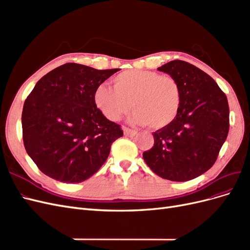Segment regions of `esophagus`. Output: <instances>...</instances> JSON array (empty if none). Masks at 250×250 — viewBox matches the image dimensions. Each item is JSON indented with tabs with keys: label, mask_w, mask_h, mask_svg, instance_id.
Returning a JSON list of instances; mask_svg holds the SVG:
<instances>
[{
	"label": "esophagus",
	"mask_w": 250,
	"mask_h": 250,
	"mask_svg": "<svg viewBox=\"0 0 250 250\" xmlns=\"http://www.w3.org/2000/svg\"><path fill=\"white\" fill-rule=\"evenodd\" d=\"M123 131H124V134L126 135V137H134V135L138 133L135 130L130 129V128H128V127H123Z\"/></svg>",
	"instance_id": "esophagus-1"
}]
</instances>
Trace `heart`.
I'll return each mask as SVG.
<instances>
[{"mask_svg":"<svg viewBox=\"0 0 250 250\" xmlns=\"http://www.w3.org/2000/svg\"><path fill=\"white\" fill-rule=\"evenodd\" d=\"M113 87L98 85L96 106L110 121H119L132 108V122L162 129L174 122L181 106L183 94L178 81L154 71L128 70L112 79Z\"/></svg>","mask_w":250,"mask_h":250,"instance_id":"obj_1","label":"heart"}]
</instances>
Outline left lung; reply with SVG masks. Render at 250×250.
I'll use <instances>...</instances> for the list:
<instances>
[{"instance_id":"left-lung-1","label":"left lung","mask_w":250,"mask_h":250,"mask_svg":"<svg viewBox=\"0 0 250 250\" xmlns=\"http://www.w3.org/2000/svg\"><path fill=\"white\" fill-rule=\"evenodd\" d=\"M157 70L178 81L183 100L174 122L152 132L154 145L143 157L158 176L187 181L207 172L217 160L229 129L228 98L209 75L183 60Z\"/></svg>"}]
</instances>
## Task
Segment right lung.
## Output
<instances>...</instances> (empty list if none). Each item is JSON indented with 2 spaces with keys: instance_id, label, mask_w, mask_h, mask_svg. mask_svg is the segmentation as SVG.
<instances>
[{
  "instance_id": "right-lung-1",
  "label": "right lung",
  "mask_w": 250,
  "mask_h": 250,
  "mask_svg": "<svg viewBox=\"0 0 250 250\" xmlns=\"http://www.w3.org/2000/svg\"><path fill=\"white\" fill-rule=\"evenodd\" d=\"M118 71L65 63L44 75L29 94L21 113L22 141L47 176L81 183L107 160L123 130L96 106L94 93Z\"/></svg>"
}]
</instances>
